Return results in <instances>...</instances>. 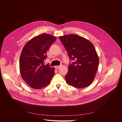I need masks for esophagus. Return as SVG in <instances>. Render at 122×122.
I'll return each instance as SVG.
<instances>
[{"mask_svg": "<svg viewBox=\"0 0 122 122\" xmlns=\"http://www.w3.org/2000/svg\"><path fill=\"white\" fill-rule=\"evenodd\" d=\"M60 67V66H55V68L56 69H59Z\"/></svg>", "mask_w": 122, "mask_h": 122, "instance_id": "1", "label": "esophagus"}]
</instances>
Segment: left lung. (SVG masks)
I'll use <instances>...</instances> for the list:
<instances>
[{
	"label": "left lung",
	"mask_w": 122,
	"mask_h": 122,
	"mask_svg": "<svg viewBox=\"0 0 122 122\" xmlns=\"http://www.w3.org/2000/svg\"><path fill=\"white\" fill-rule=\"evenodd\" d=\"M59 39L68 52L70 60L74 61L68 67L65 76L67 83L75 88H83L93 82L99 59L93 45L80 36L70 34Z\"/></svg>",
	"instance_id": "obj_1"
}]
</instances>
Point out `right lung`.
Segmentation results:
<instances>
[{
    "label": "right lung",
    "mask_w": 122,
    "mask_h": 122,
    "mask_svg": "<svg viewBox=\"0 0 122 122\" xmlns=\"http://www.w3.org/2000/svg\"><path fill=\"white\" fill-rule=\"evenodd\" d=\"M56 38L52 35L43 33L32 38L23 47L19 65L22 79L30 86L39 89L46 86L51 82L54 69L45 65L46 52Z\"/></svg>",
    "instance_id": "right-lung-1"
}]
</instances>
